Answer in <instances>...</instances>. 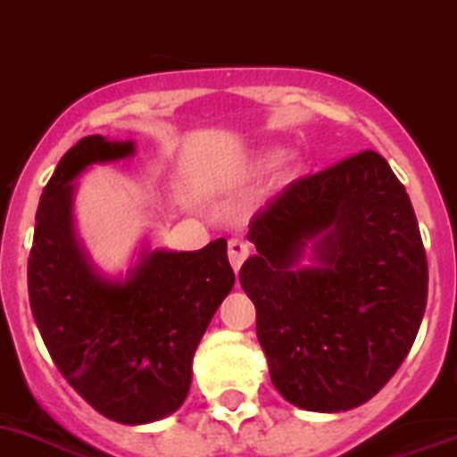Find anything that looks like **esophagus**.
Returning a JSON list of instances; mask_svg holds the SVG:
<instances>
[{"label":"esophagus","instance_id":"obj_1","mask_svg":"<svg viewBox=\"0 0 457 457\" xmlns=\"http://www.w3.org/2000/svg\"><path fill=\"white\" fill-rule=\"evenodd\" d=\"M228 255H229V264H232V270L239 271L241 264L246 262V258L251 255V246H248L246 241L232 239L228 246Z\"/></svg>","mask_w":457,"mask_h":457}]
</instances>
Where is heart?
Listing matches in <instances>:
<instances>
[{
    "mask_svg": "<svg viewBox=\"0 0 457 457\" xmlns=\"http://www.w3.org/2000/svg\"><path fill=\"white\" fill-rule=\"evenodd\" d=\"M276 160H278V155H276V153H267V155H264L262 160H260L255 170H258V171L267 170V167L276 164ZM295 171H297V162H295L293 157H287L286 162H283V179H290V176H295Z\"/></svg>",
    "mask_w": 457,
    "mask_h": 457,
    "instance_id": "1",
    "label": "heart"
}]
</instances>
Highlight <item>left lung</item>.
Wrapping results in <instances>:
<instances>
[{
    "instance_id": "1",
    "label": "left lung",
    "mask_w": 457,
    "mask_h": 457,
    "mask_svg": "<svg viewBox=\"0 0 457 457\" xmlns=\"http://www.w3.org/2000/svg\"><path fill=\"white\" fill-rule=\"evenodd\" d=\"M255 255L239 283L271 383L290 404H365L411 351L428 302V258L404 186L362 151L297 179L251 218ZM312 244L314 264L300 268Z\"/></svg>"
}]
</instances>
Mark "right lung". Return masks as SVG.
Segmentation results:
<instances>
[{"instance_id":"add662e5","label":"right lung","mask_w":457,"mask_h":457,"mask_svg":"<svg viewBox=\"0 0 457 457\" xmlns=\"http://www.w3.org/2000/svg\"><path fill=\"white\" fill-rule=\"evenodd\" d=\"M132 141L80 139L44 187L27 262L29 306L53 362L102 416L145 425L174 413L193 381V355L235 286L228 241L199 251L144 248L125 278L90 262L74 229L76 179L125 160Z\"/></svg>"}]
</instances>
